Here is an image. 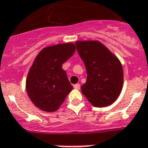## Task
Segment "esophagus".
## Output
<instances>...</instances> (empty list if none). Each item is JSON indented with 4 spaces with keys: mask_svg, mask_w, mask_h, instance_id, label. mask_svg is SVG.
<instances>
[{
    "mask_svg": "<svg viewBox=\"0 0 148 148\" xmlns=\"http://www.w3.org/2000/svg\"><path fill=\"white\" fill-rule=\"evenodd\" d=\"M73 87H74L75 89H79L80 85H79V84H75V85H74V86H73Z\"/></svg>",
    "mask_w": 148,
    "mask_h": 148,
    "instance_id": "obj_1",
    "label": "esophagus"
}]
</instances>
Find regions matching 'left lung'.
I'll return each instance as SVG.
<instances>
[{
  "instance_id": "1",
  "label": "left lung",
  "mask_w": 148,
  "mask_h": 148,
  "mask_svg": "<svg viewBox=\"0 0 148 148\" xmlns=\"http://www.w3.org/2000/svg\"><path fill=\"white\" fill-rule=\"evenodd\" d=\"M75 46L87 73L86 82L81 87L82 94L95 107L112 105L122 89L121 62L99 41H76Z\"/></svg>"
}]
</instances>
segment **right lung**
Wrapping results in <instances>:
<instances>
[{"label":"right lung","instance_id":"add662e5","mask_svg":"<svg viewBox=\"0 0 148 148\" xmlns=\"http://www.w3.org/2000/svg\"><path fill=\"white\" fill-rule=\"evenodd\" d=\"M75 51V45L67 42L45 47L35 58L26 88L32 102L42 111H56L73 89L62 65Z\"/></svg>","mask_w":148,"mask_h":148}]
</instances>
